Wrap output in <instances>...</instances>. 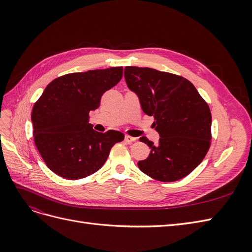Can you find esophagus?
I'll use <instances>...</instances> for the list:
<instances>
[{
    "label": "esophagus",
    "mask_w": 252,
    "mask_h": 252,
    "mask_svg": "<svg viewBox=\"0 0 252 252\" xmlns=\"http://www.w3.org/2000/svg\"><path fill=\"white\" fill-rule=\"evenodd\" d=\"M136 140V138H133V136H130V135H125V141L127 143H132Z\"/></svg>",
    "instance_id": "1"
}]
</instances>
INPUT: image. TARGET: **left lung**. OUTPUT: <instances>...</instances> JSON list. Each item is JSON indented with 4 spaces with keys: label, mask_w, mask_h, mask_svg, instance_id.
Returning <instances> with one entry per match:
<instances>
[{
    "label": "left lung",
    "mask_w": 252,
    "mask_h": 252,
    "mask_svg": "<svg viewBox=\"0 0 252 252\" xmlns=\"http://www.w3.org/2000/svg\"><path fill=\"white\" fill-rule=\"evenodd\" d=\"M124 77L144 113L155 118L152 127L159 134L157 145L146 136L140 138L150 148L149 157L138 163L140 170L159 182L185 178L201 164L210 147L208 104L191 82L177 74L127 66Z\"/></svg>",
    "instance_id": "left-lung-1"
}]
</instances>
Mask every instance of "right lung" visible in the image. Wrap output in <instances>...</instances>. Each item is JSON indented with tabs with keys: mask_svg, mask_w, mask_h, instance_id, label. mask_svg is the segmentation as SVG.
<instances>
[{
	"mask_svg": "<svg viewBox=\"0 0 252 252\" xmlns=\"http://www.w3.org/2000/svg\"><path fill=\"white\" fill-rule=\"evenodd\" d=\"M123 77V67L68 73L45 88L32 108L33 140L48 168L67 180L96 172L124 134L101 133L89 124V112Z\"/></svg>",
	"mask_w": 252,
	"mask_h": 252,
	"instance_id": "1",
	"label": "right lung"
}]
</instances>
